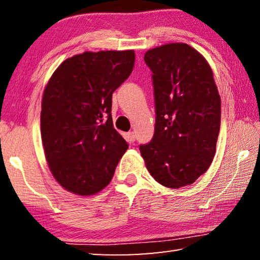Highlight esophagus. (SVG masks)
<instances>
[{
	"instance_id": "34e87169",
	"label": "esophagus",
	"mask_w": 260,
	"mask_h": 260,
	"mask_svg": "<svg viewBox=\"0 0 260 260\" xmlns=\"http://www.w3.org/2000/svg\"><path fill=\"white\" fill-rule=\"evenodd\" d=\"M127 139H128V141H131V142H134V141L136 140L134 132H128V133H127Z\"/></svg>"
}]
</instances>
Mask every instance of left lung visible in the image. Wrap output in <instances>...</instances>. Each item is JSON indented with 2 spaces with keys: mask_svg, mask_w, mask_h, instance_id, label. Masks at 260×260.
Segmentation results:
<instances>
[{
  "mask_svg": "<svg viewBox=\"0 0 260 260\" xmlns=\"http://www.w3.org/2000/svg\"><path fill=\"white\" fill-rule=\"evenodd\" d=\"M152 72L156 124L140 151L151 177L167 188L191 184L213 160L221 101L213 72L186 43H167L144 55Z\"/></svg>",
  "mask_w": 260,
  "mask_h": 260,
  "instance_id": "obj_1",
  "label": "left lung"
}]
</instances>
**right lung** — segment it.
<instances>
[{"label":"right lung","mask_w":260,"mask_h":260,"mask_svg":"<svg viewBox=\"0 0 260 260\" xmlns=\"http://www.w3.org/2000/svg\"><path fill=\"white\" fill-rule=\"evenodd\" d=\"M134 61V50L86 51L65 59L48 81L42 144L52 175L68 191L89 196L102 190L128 148L113 128L111 107Z\"/></svg>","instance_id":"obj_1"}]
</instances>
